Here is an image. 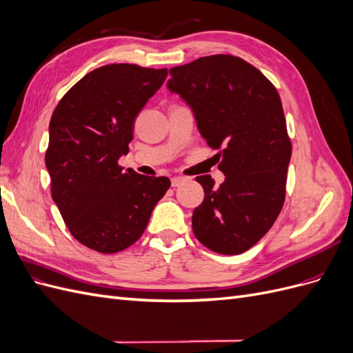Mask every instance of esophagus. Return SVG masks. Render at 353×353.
I'll list each match as a JSON object with an SVG mask.
<instances>
[{
    "label": "esophagus",
    "instance_id": "esophagus-1",
    "mask_svg": "<svg viewBox=\"0 0 353 353\" xmlns=\"http://www.w3.org/2000/svg\"><path fill=\"white\" fill-rule=\"evenodd\" d=\"M185 181H187V178H184V176H174L172 181H170V184H172L174 188H176V187L183 185V184L185 183Z\"/></svg>",
    "mask_w": 353,
    "mask_h": 353
}]
</instances>
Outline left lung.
<instances>
[{
	"label": "left lung",
	"instance_id": "obj_1",
	"mask_svg": "<svg viewBox=\"0 0 353 353\" xmlns=\"http://www.w3.org/2000/svg\"><path fill=\"white\" fill-rule=\"evenodd\" d=\"M169 73L168 88L193 109L225 175L218 187L210 175L196 178L205 200L193 212V232L212 252L240 254L270 231L284 205L292 141L280 95L262 72L231 54Z\"/></svg>",
	"mask_w": 353,
	"mask_h": 353
}]
</instances>
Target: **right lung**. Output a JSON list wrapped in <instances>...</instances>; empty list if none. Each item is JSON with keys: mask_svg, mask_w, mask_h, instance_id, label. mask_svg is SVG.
<instances>
[{"mask_svg": "<svg viewBox=\"0 0 353 353\" xmlns=\"http://www.w3.org/2000/svg\"><path fill=\"white\" fill-rule=\"evenodd\" d=\"M166 77L168 69L130 63L101 66L74 83L52 112L46 152L51 197L72 236L95 252L134 244L170 187L166 176L119 165L138 113Z\"/></svg>", "mask_w": 353, "mask_h": 353, "instance_id": "obj_1", "label": "right lung"}]
</instances>
